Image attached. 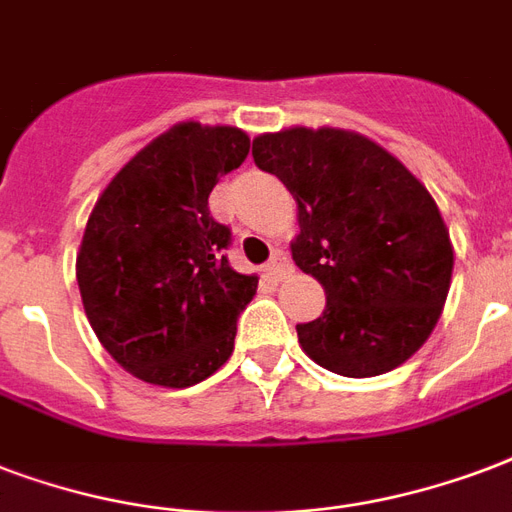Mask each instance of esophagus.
<instances>
[{"mask_svg":"<svg viewBox=\"0 0 512 512\" xmlns=\"http://www.w3.org/2000/svg\"><path fill=\"white\" fill-rule=\"evenodd\" d=\"M287 268H290V265H287V257H284L282 252H276L271 263L265 265V276H268V279H273V282H282Z\"/></svg>","mask_w":512,"mask_h":512,"instance_id":"obj_1","label":"esophagus"}]
</instances>
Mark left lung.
Masks as SVG:
<instances>
[{
	"label": "left lung",
	"instance_id": "left-lung-1",
	"mask_svg": "<svg viewBox=\"0 0 512 512\" xmlns=\"http://www.w3.org/2000/svg\"><path fill=\"white\" fill-rule=\"evenodd\" d=\"M252 158L295 198L292 260L325 290L322 317L298 325L300 349L346 378L411 360L438 325L454 273V247L427 187L346 128L260 134Z\"/></svg>",
	"mask_w": 512,
	"mask_h": 512
}]
</instances>
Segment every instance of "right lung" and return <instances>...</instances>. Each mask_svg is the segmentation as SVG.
I'll use <instances>...</instances> for the list:
<instances>
[{
    "label": "right lung",
    "mask_w": 512,
    "mask_h": 512,
    "mask_svg": "<svg viewBox=\"0 0 512 512\" xmlns=\"http://www.w3.org/2000/svg\"><path fill=\"white\" fill-rule=\"evenodd\" d=\"M249 155L236 126L177 123L117 171L85 225L77 284L101 346L131 376L185 389L228 362L257 276L233 271L209 193Z\"/></svg>",
    "instance_id": "obj_1"
}]
</instances>
